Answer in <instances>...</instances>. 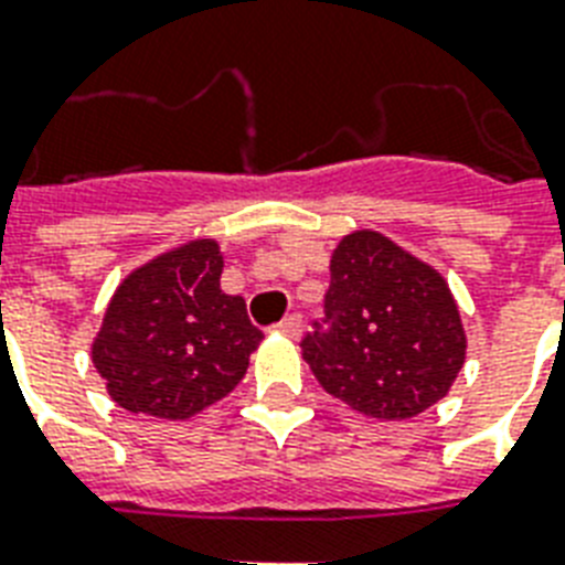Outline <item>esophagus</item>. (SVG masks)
I'll use <instances>...</instances> for the list:
<instances>
[{
	"label": "esophagus",
	"mask_w": 565,
	"mask_h": 565,
	"mask_svg": "<svg viewBox=\"0 0 565 565\" xmlns=\"http://www.w3.org/2000/svg\"><path fill=\"white\" fill-rule=\"evenodd\" d=\"M275 331L284 337H299L301 334V317L299 313H290V317H284L278 326H275Z\"/></svg>",
	"instance_id": "esophagus-1"
}]
</instances>
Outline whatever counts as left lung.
Here are the masks:
<instances>
[{"label": "left lung", "instance_id": "1", "mask_svg": "<svg viewBox=\"0 0 565 565\" xmlns=\"http://www.w3.org/2000/svg\"><path fill=\"white\" fill-rule=\"evenodd\" d=\"M326 317L301 340L326 393L372 419H411L455 384L466 334L446 281L375 231L331 257Z\"/></svg>", "mask_w": 565, "mask_h": 565}]
</instances>
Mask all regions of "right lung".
Returning <instances> with one entry per match:
<instances>
[{
    "mask_svg": "<svg viewBox=\"0 0 565 565\" xmlns=\"http://www.w3.org/2000/svg\"><path fill=\"white\" fill-rule=\"evenodd\" d=\"M220 246L195 239L119 284L93 343L119 407L188 419L243 381L264 334L248 322L246 301L220 290Z\"/></svg>",
    "mask_w": 565,
    "mask_h": 565,
    "instance_id": "1",
    "label": "right lung"
}]
</instances>
